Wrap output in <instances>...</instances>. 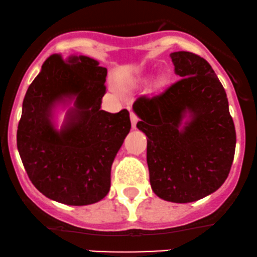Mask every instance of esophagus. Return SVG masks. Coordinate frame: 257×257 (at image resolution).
<instances>
[{
  "label": "esophagus",
  "mask_w": 257,
  "mask_h": 257,
  "mask_svg": "<svg viewBox=\"0 0 257 257\" xmlns=\"http://www.w3.org/2000/svg\"><path fill=\"white\" fill-rule=\"evenodd\" d=\"M130 117H131V123H132V128H136V123L139 122V116L136 115V113L131 112V115H130Z\"/></svg>",
  "instance_id": "1"
}]
</instances>
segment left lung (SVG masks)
<instances>
[{"mask_svg":"<svg viewBox=\"0 0 257 257\" xmlns=\"http://www.w3.org/2000/svg\"><path fill=\"white\" fill-rule=\"evenodd\" d=\"M171 58L181 79L160 94L140 96L134 111L147 136L152 190L167 202L190 203L223 186L236 132L225 90L207 60L190 52Z\"/></svg>","mask_w":257,"mask_h":257,"instance_id":"left-lung-1","label":"left lung"}]
</instances>
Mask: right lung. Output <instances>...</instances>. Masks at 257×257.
<instances>
[{
    "mask_svg": "<svg viewBox=\"0 0 257 257\" xmlns=\"http://www.w3.org/2000/svg\"><path fill=\"white\" fill-rule=\"evenodd\" d=\"M107 70L85 55H50L26 92L17 148L33 186L68 205L106 197L111 166L131 128L130 112L101 110ZM74 101L60 130L52 122L58 104Z\"/></svg>",
    "mask_w": 257,
    "mask_h": 257,
    "instance_id": "right-lung-1",
    "label": "right lung"
}]
</instances>
